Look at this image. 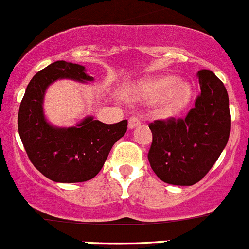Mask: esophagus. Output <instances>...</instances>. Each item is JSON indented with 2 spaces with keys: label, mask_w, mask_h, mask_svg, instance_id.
I'll list each match as a JSON object with an SVG mask.
<instances>
[{
  "label": "esophagus",
  "mask_w": 249,
  "mask_h": 249,
  "mask_svg": "<svg viewBox=\"0 0 249 249\" xmlns=\"http://www.w3.org/2000/svg\"><path fill=\"white\" fill-rule=\"evenodd\" d=\"M139 124H140L139 117H137V116L129 117V121H128V128H129V129H133V128L138 127Z\"/></svg>",
  "instance_id": "1"
}]
</instances>
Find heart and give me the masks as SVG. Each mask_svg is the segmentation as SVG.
<instances>
[{
    "label": "heart",
    "instance_id": "b5f03b06",
    "mask_svg": "<svg viewBox=\"0 0 249 249\" xmlns=\"http://www.w3.org/2000/svg\"><path fill=\"white\" fill-rule=\"evenodd\" d=\"M193 96V86L174 75H158L142 80L134 91V98L145 102H156L162 98L160 112L173 116L188 106Z\"/></svg>",
    "mask_w": 249,
    "mask_h": 249
}]
</instances>
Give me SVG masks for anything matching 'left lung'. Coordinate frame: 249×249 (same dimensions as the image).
I'll return each mask as SVG.
<instances>
[{"label": "left lung", "mask_w": 249, "mask_h": 249, "mask_svg": "<svg viewBox=\"0 0 249 249\" xmlns=\"http://www.w3.org/2000/svg\"><path fill=\"white\" fill-rule=\"evenodd\" d=\"M200 94L184 119L150 124L148 162L160 180L192 186L206 175L227 146L230 134L229 97L209 69L198 71Z\"/></svg>", "instance_id": "1"}]
</instances>
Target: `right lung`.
<instances>
[{
    "label": "right lung",
    "instance_id": "1",
    "mask_svg": "<svg viewBox=\"0 0 249 249\" xmlns=\"http://www.w3.org/2000/svg\"><path fill=\"white\" fill-rule=\"evenodd\" d=\"M58 79L93 81L84 66L56 61L38 71L26 87L19 107L18 129L27 156L49 180L75 183L93 178L103 168L114 143L127 132V120L107 124L87 116L73 127L49 124L44 94Z\"/></svg>",
    "mask_w": 249,
    "mask_h": 249
}]
</instances>
